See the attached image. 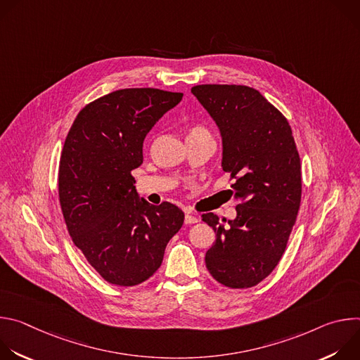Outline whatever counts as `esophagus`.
Returning <instances> with one entry per match:
<instances>
[{
    "instance_id": "esophagus-1",
    "label": "esophagus",
    "mask_w": 360,
    "mask_h": 360,
    "mask_svg": "<svg viewBox=\"0 0 360 360\" xmlns=\"http://www.w3.org/2000/svg\"><path fill=\"white\" fill-rule=\"evenodd\" d=\"M199 219L195 214H191V212H186L185 215V224H196Z\"/></svg>"
}]
</instances>
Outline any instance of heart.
<instances>
[{"instance_id": "b5f03b06", "label": "heart", "mask_w": 360, "mask_h": 360, "mask_svg": "<svg viewBox=\"0 0 360 360\" xmlns=\"http://www.w3.org/2000/svg\"><path fill=\"white\" fill-rule=\"evenodd\" d=\"M200 135H210V132H208V129H205L203 127H199V125L191 128L189 134H188V136H200Z\"/></svg>"}]
</instances>
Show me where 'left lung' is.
<instances>
[{"mask_svg": "<svg viewBox=\"0 0 360 360\" xmlns=\"http://www.w3.org/2000/svg\"><path fill=\"white\" fill-rule=\"evenodd\" d=\"M191 92L219 128L222 169L235 179L232 189L240 200L232 221L202 215L217 235L205 264L219 283L252 288L279 264L300 207V158L292 129L250 86L205 84Z\"/></svg>", "mask_w": 360, "mask_h": 360, "instance_id": "obj_1", "label": "left lung"}]
</instances>
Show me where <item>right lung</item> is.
I'll return each mask as SVG.
<instances>
[{
    "label": "right lung",
    "mask_w": 360,
    "mask_h": 360,
    "mask_svg": "<svg viewBox=\"0 0 360 360\" xmlns=\"http://www.w3.org/2000/svg\"><path fill=\"white\" fill-rule=\"evenodd\" d=\"M184 94L125 88L101 96L77 115L63 148L58 192L68 233L107 282L135 286L162 264L184 212L138 198L132 169L146 134Z\"/></svg>",
    "instance_id": "obj_1"
}]
</instances>
